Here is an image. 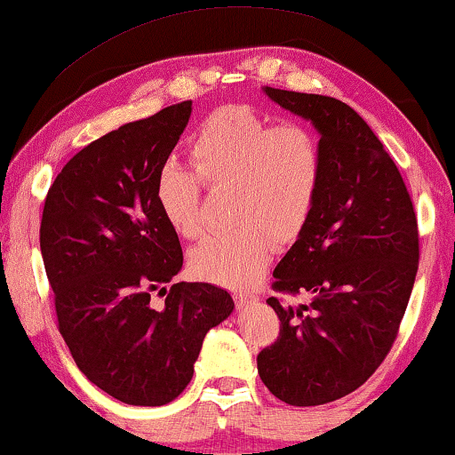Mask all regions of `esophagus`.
I'll return each mask as SVG.
<instances>
[{"instance_id":"esophagus-1","label":"esophagus","mask_w":455,"mask_h":455,"mask_svg":"<svg viewBox=\"0 0 455 455\" xmlns=\"http://www.w3.org/2000/svg\"><path fill=\"white\" fill-rule=\"evenodd\" d=\"M234 299H235V304H238V307H243V306L252 304V301H254L256 298H254V293L238 291V293H234Z\"/></svg>"}]
</instances>
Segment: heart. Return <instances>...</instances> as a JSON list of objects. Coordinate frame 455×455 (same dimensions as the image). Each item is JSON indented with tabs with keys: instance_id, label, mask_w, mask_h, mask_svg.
Masks as SVG:
<instances>
[{
	"instance_id": "heart-1",
	"label": "heart",
	"mask_w": 455,
	"mask_h": 455,
	"mask_svg": "<svg viewBox=\"0 0 455 455\" xmlns=\"http://www.w3.org/2000/svg\"><path fill=\"white\" fill-rule=\"evenodd\" d=\"M193 168L166 164L156 179V205L182 238L201 234V181L234 188L235 229L213 234L188 254L190 271L228 287L256 281L273 243L285 246L306 228L318 201L324 157L306 124H273L254 108L234 104L209 115L188 146Z\"/></svg>"
}]
</instances>
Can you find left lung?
I'll return each mask as SVG.
<instances>
[{
	"mask_svg": "<svg viewBox=\"0 0 455 455\" xmlns=\"http://www.w3.org/2000/svg\"><path fill=\"white\" fill-rule=\"evenodd\" d=\"M320 133L324 176L298 240L273 271L279 337L259 353L276 398L318 406L363 386L396 340L419 268L417 215L396 164L331 96L262 88ZM308 299L298 305L293 297Z\"/></svg>",
	"mask_w": 455,
	"mask_h": 455,
	"instance_id": "left-lung-1",
	"label": "left lung"
}]
</instances>
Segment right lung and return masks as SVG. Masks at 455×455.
<instances>
[{"mask_svg":"<svg viewBox=\"0 0 455 455\" xmlns=\"http://www.w3.org/2000/svg\"><path fill=\"white\" fill-rule=\"evenodd\" d=\"M190 113L184 100L92 141L44 199L41 252L59 332L85 378L124 404L179 398L205 334L234 312L212 283L166 289L182 248L156 205V179ZM154 291L167 295L162 308Z\"/></svg>","mask_w":455,"mask_h":455,"instance_id":"right-lung-1","label":"right lung"}]
</instances>
